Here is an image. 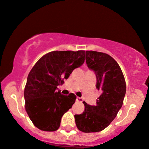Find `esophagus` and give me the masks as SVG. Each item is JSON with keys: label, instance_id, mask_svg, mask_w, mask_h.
Here are the masks:
<instances>
[{"label": "esophagus", "instance_id": "34e87169", "mask_svg": "<svg viewBox=\"0 0 149 149\" xmlns=\"http://www.w3.org/2000/svg\"><path fill=\"white\" fill-rule=\"evenodd\" d=\"M77 101H78V102H82V98L80 97H77Z\"/></svg>", "mask_w": 149, "mask_h": 149}]
</instances>
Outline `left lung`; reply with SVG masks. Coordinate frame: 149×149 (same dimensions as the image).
I'll return each mask as SVG.
<instances>
[{"instance_id": "8db88e82", "label": "left lung", "mask_w": 149, "mask_h": 149, "mask_svg": "<svg viewBox=\"0 0 149 149\" xmlns=\"http://www.w3.org/2000/svg\"><path fill=\"white\" fill-rule=\"evenodd\" d=\"M86 62L89 69L95 72L96 88L101 92L95 105L83 102L84 112L74 115L77 128L88 133L103 130L116 118L123 105L126 84L118 63L108 54L86 51Z\"/></svg>"}]
</instances>
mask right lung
Masks as SVG:
<instances>
[{"instance_id": "add662e5", "label": "right lung", "mask_w": 149, "mask_h": 149, "mask_svg": "<svg viewBox=\"0 0 149 149\" xmlns=\"http://www.w3.org/2000/svg\"><path fill=\"white\" fill-rule=\"evenodd\" d=\"M84 61L85 51H54L40 58L30 71L24 93L25 109L38 129L52 132L60 127L61 118L72 108L76 95H63L57 86Z\"/></svg>"}]
</instances>
